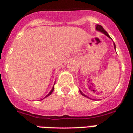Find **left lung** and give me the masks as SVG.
I'll return each instance as SVG.
<instances>
[{"mask_svg":"<svg viewBox=\"0 0 133 133\" xmlns=\"http://www.w3.org/2000/svg\"><path fill=\"white\" fill-rule=\"evenodd\" d=\"M96 29H97V30L99 31V32H102V33H103V34H105V35H106V36H108V37H109V38H110V36L109 35H108V34L107 32H105V30H104V29H103V28L101 25H97V26H96ZM114 48H115V43H114ZM80 93H81V95H83V96H85V97H88L87 96L84 95V94H83V93L81 91H80Z\"/></svg>","mask_w":133,"mask_h":133,"instance_id":"obj_1","label":"left lung"}]
</instances>
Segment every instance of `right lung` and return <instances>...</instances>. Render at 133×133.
Returning <instances> with one entry per match:
<instances>
[{"label":"right lung","instance_id":"add662e5","mask_svg":"<svg viewBox=\"0 0 133 133\" xmlns=\"http://www.w3.org/2000/svg\"><path fill=\"white\" fill-rule=\"evenodd\" d=\"M53 90H54V87L52 88V90L50 91V93H49V94H48V95H46V97H48V96H49V95H51V94H52V92H53Z\"/></svg>","mask_w":133,"mask_h":133}]
</instances>
